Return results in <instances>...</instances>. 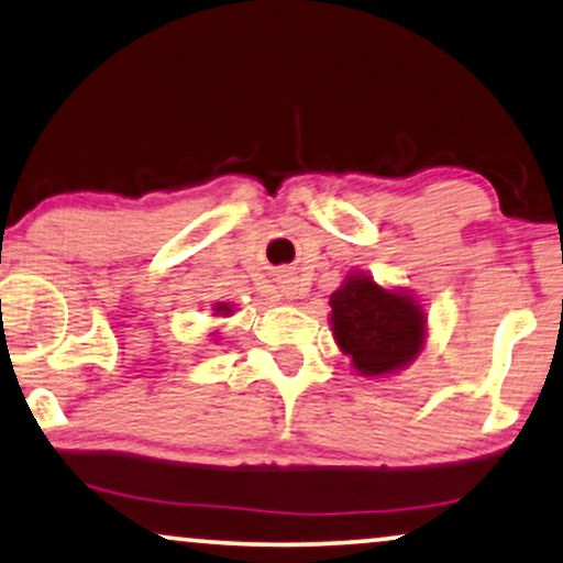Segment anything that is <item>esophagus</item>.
Listing matches in <instances>:
<instances>
[{
	"label": "esophagus",
	"instance_id": "1",
	"mask_svg": "<svg viewBox=\"0 0 563 563\" xmlns=\"http://www.w3.org/2000/svg\"><path fill=\"white\" fill-rule=\"evenodd\" d=\"M286 296H288V298H294V288H288V290H286Z\"/></svg>",
	"mask_w": 563,
	"mask_h": 563
}]
</instances>
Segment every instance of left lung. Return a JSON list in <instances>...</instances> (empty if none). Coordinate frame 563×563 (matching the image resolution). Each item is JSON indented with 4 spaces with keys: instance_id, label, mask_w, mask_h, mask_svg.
Instances as JSON below:
<instances>
[{
    "instance_id": "left-lung-1",
    "label": "left lung",
    "mask_w": 563,
    "mask_h": 563,
    "mask_svg": "<svg viewBox=\"0 0 563 563\" xmlns=\"http://www.w3.org/2000/svg\"><path fill=\"white\" fill-rule=\"evenodd\" d=\"M334 340L363 376H386L417 357L424 313L409 296L391 294L371 277L352 275L329 296Z\"/></svg>"
}]
</instances>
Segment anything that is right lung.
Returning a JSON list of instances; mask_svg holds the SVG:
<instances>
[{
  "instance_id": "1",
  "label": "right lung",
  "mask_w": 563,
  "mask_h": 563,
  "mask_svg": "<svg viewBox=\"0 0 563 563\" xmlns=\"http://www.w3.org/2000/svg\"><path fill=\"white\" fill-rule=\"evenodd\" d=\"M219 311H227V313H229V306H227V303H223V306H219Z\"/></svg>"
}]
</instances>
